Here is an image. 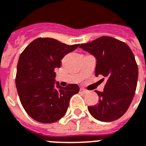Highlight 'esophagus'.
<instances>
[{"label": "esophagus", "instance_id": "1", "mask_svg": "<svg viewBox=\"0 0 146 146\" xmlns=\"http://www.w3.org/2000/svg\"><path fill=\"white\" fill-rule=\"evenodd\" d=\"M80 92H81V94H85L88 93V91H87V90H85V89L81 88V89H80Z\"/></svg>", "mask_w": 146, "mask_h": 146}]
</instances>
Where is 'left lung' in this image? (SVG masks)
Masks as SVG:
<instances>
[{"label": "left lung", "instance_id": "8db88e82", "mask_svg": "<svg viewBox=\"0 0 146 146\" xmlns=\"http://www.w3.org/2000/svg\"><path fill=\"white\" fill-rule=\"evenodd\" d=\"M79 47L96 58L95 76L107 78L104 91H95L100 100L89 106L90 113L102 122L119 119L128 110L137 86L138 66L133 52L127 44L110 36Z\"/></svg>", "mask_w": 146, "mask_h": 146}]
</instances>
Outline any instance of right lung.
<instances>
[{
  "mask_svg": "<svg viewBox=\"0 0 146 146\" xmlns=\"http://www.w3.org/2000/svg\"><path fill=\"white\" fill-rule=\"evenodd\" d=\"M78 46L38 38L20 55L16 87L21 104L33 119L42 123L58 121L67 111L70 98L79 92L78 84L62 88L55 81V68H60L64 56Z\"/></svg>",
  "mask_w": 146,
  "mask_h": 146,
  "instance_id": "1",
  "label": "right lung"
}]
</instances>
